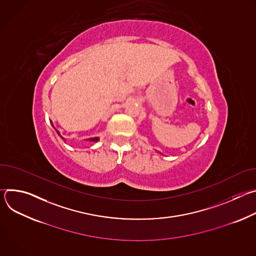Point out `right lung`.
<instances>
[{
	"label": "right lung",
	"instance_id": "obj_1",
	"mask_svg": "<svg viewBox=\"0 0 256 256\" xmlns=\"http://www.w3.org/2000/svg\"><path fill=\"white\" fill-rule=\"evenodd\" d=\"M50 124H52V128H54V130H56V132H58V136H60V138H62V140H64V142H66V138H64V136H62V134H60V132H58V130H56V128H54V124H52V122H50ZM86 140H90V142H98V140H99V136H94V138H86Z\"/></svg>",
	"mask_w": 256,
	"mask_h": 256
}]
</instances>
